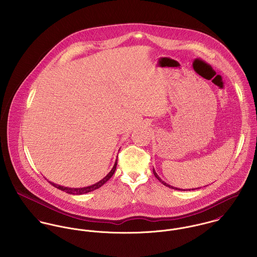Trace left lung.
<instances>
[{"label": "left lung", "mask_w": 257, "mask_h": 257, "mask_svg": "<svg viewBox=\"0 0 257 257\" xmlns=\"http://www.w3.org/2000/svg\"><path fill=\"white\" fill-rule=\"evenodd\" d=\"M153 174H154V176L161 182V183L163 184L164 186H166V187H168V188H171V189H174V190H180V191H191V190H196V189H199V188H192V189H180V188H176V187H173V186H171V185H169V184L166 183V182H164L158 175H157V173L155 172V170H154V168H153ZM205 187V186H204Z\"/></svg>", "instance_id": "8db88e82"}]
</instances>
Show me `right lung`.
<instances>
[{
	"label": "right lung",
	"instance_id": "obj_1",
	"mask_svg": "<svg viewBox=\"0 0 257 257\" xmlns=\"http://www.w3.org/2000/svg\"><path fill=\"white\" fill-rule=\"evenodd\" d=\"M116 164H117V156H116V159H115V162L111 168L110 172L102 179L100 180L99 182L97 183L93 184L91 186H87V187H82V188H69V187H64V186H60L58 184L53 183V182H50L49 183L51 185H53L55 188L61 190V191H64L68 194H72V195H83V194H86V193H89V192H92L96 189H99L100 187H102L104 184L106 183L108 180H110V177L113 175L114 171H115V168H116Z\"/></svg>",
	"mask_w": 257,
	"mask_h": 257
}]
</instances>
